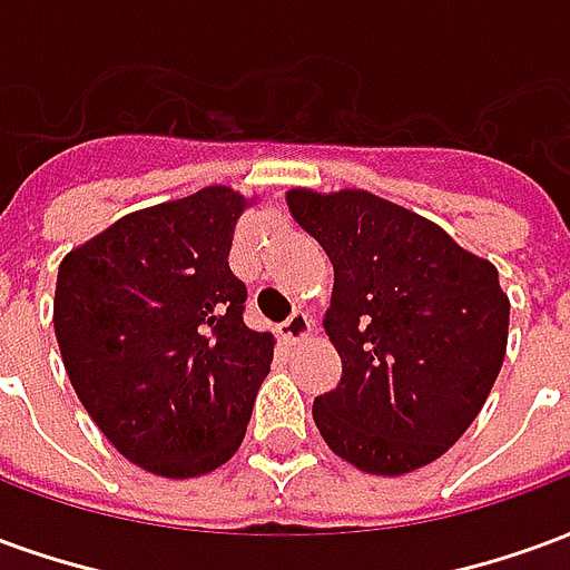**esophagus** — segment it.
I'll return each instance as SVG.
<instances>
[{
  "label": "esophagus",
  "mask_w": 570,
  "mask_h": 570,
  "mask_svg": "<svg viewBox=\"0 0 570 570\" xmlns=\"http://www.w3.org/2000/svg\"><path fill=\"white\" fill-rule=\"evenodd\" d=\"M311 317L305 311H293L284 323H281V335H284L286 345H298V342H305L311 335Z\"/></svg>",
  "instance_id": "34e87169"
}]
</instances>
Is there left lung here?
Masks as SVG:
<instances>
[{
	"label": "left lung",
	"mask_w": 570,
	"mask_h": 570,
	"mask_svg": "<svg viewBox=\"0 0 570 570\" xmlns=\"http://www.w3.org/2000/svg\"><path fill=\"white\" fill-rule=\"evenodd\" d=\"M286 204L335 272L323 330L342 357V382L314 400L321 436L375 476L436 461L501 372L510 298L498 268L363 188H293Z\"/></svg>",
	"instance_id": "8db88e82"
}]
</instances>
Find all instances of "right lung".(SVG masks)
<instances>
[{
    "label": "right lung",
    "instance_id": "obj_1",
    "mask_svg": "<svg viewBox=\"0 0 570 570\" xmlns=\"http://www.w3.org/2000/svg\"><path fill=\"white\" fill-rule=\"evenodd\" d=\"M228 186L128 213L60 262L55 333L81 406L130 464L204 476L247 433L274 335L244 323Z\"/></svg>",
    "mask_w": 570,
    "mask_h": 570
}]
</instances>
